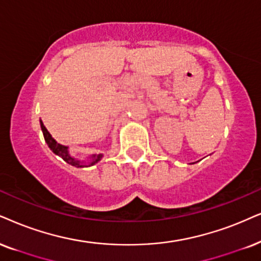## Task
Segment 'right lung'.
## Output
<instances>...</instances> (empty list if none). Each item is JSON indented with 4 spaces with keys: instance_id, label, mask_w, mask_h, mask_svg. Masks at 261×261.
Masks as SVG:
<instances>
[{
    "instance_id": "add662e5",
    "label": "right lung",
    "mask_w": 261,
    "mask_h": 261,
    "mask_svg": "<svg viewBox=\"0 0 261 261\" xmlns=\"http://www.w3.org/2000/svg\"><path fill=\"white\" fill-rule=\"evenodd\" d=\"M41 128L43 131V136H44V140H45V142H47L48 147L53 150V153L59 155V156L62 158V159H64L66 163L72 165V166H74V167L92 166V165L97 164L98 161L102 159V156H103L102 154H94V155H91V156H90V160H88V163L85 164L83 160L75 159L74 156H72V155L70 154V151H68V147L64 146V144L58 143V142L55 141L54 138H53L51 135L49 134V131L47 130V127L44 126V124L42 123V120H41Z\"/></svg>"
}]
</instances>
